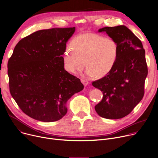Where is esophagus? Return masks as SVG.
<instances>
[{"label":"esophagus","instance_id":"esophagus-1","mask_svg":"<svg viewBox=\"0 0 158 158\" xmlns=\"http://www.w3.org/2000/svg\"><path fill=\"white\" fill-rule=\"evenodd\" d=\"M81 82L84 85V86H87L88 85H89V82H88V81H87L86 80H85V79H81Z\"/></svg>","mask_w":158,"mask_h":158}]
</instances>
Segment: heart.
Instances as JSON below:
<instances>
[{
	"instance_id": "1",
	"label": "heart",
	"mask_w": 158,
	"mask_h": 158,
	"mask_svg": "<svg viewBox=\"0 0 158 158\" xmlns=\"http://www.w3.org/2000/svg\"><path fill=\"white\" fill-rule=\"evenodd\" d=\"M63 56L65 70L77 75L86 65V75L94 77L107 75L116 63L119 54L117 41L111 37L96 33H85L76 36Z\"/></svg>"
}]
</instances>
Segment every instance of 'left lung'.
I'll use <instances>...</instances> for the list:
<instances>
[{
    "label": "left lung",
    "mask_w": 158,
    "mask_h": 158,
    "mask_svg": "<svg viewBox=\"0 0 158 158\" xmlns=\"http://www.w3.org/2000/svg\"><path fill=\"white\" fill-rule=\"evenodd\" d=\"M98 32H106L117 41L119 54L111 71L92 82L103 91V98L94 109L103 118L121 119L128 115L143 97L148 73L145 50L140 40L124 25L103 27Z\"/></svg>",
    "instance_id": "left-lung-1"
}]
</instances>
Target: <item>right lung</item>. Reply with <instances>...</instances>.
<instances>
[{"label":"right lung","mask_w":158,"mask_h":158,"mask_svg":"<svg viewBox=\"0 0 158 158\" xmlns=\"http://www.w3.org/2000/svg\"><path fill=\"white\" fill-rule=\"evenodd\" d=\"M76 28L35 31L20 40L8 61L9 90L22 110L43 122L61 119L67 102L84 86L67 72L63 56Z\"/></svg>","instance_id":"1"}]
</instances>
